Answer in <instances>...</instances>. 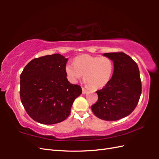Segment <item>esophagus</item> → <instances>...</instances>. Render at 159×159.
<instances>
[{
    "instance_id": "obj_1",
    "label": "esophagus",
    "mask_w": 159,
    "mask_h": 159,
    "mask_svg": "<svg viewBox=\"0 0 159 159\" xmlns=\"http://www.w3.org/2000/svg\"><path fill=\"white\" fill-rule=\"evenodd\" d=\"M82 91H83V93L85 94L87 92V89H86L85 88H84V87H82Z\"/></svg>"
}]
</instances>
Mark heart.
Masks as SVG:
<instances>
[{
    "mask_svg": "<svg viewBox=\"0 0 159 159\" xmlns=\"http://www.w3.org/2000/svg\"><path fill=\"white\" fill-rule=\"evenodd\" d=\"M73 65L67 64L66 72L73 82L83 80L93 89H100L110 81L113 71V63L107 57H93L89 55L77 56Z\"/></svg>",
    "mask_w": 159,
    "mask_h": 159,
    "instance_id": "1",
    "label": "heart"
}]
</instances>
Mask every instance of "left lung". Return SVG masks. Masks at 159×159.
<instances>
[{
  "label": "left lung",
  "instance_id": "obj_1",
  "mask_svg": "<svg viewBox=\"0 0 159 159\" xmlns=\"http://www.w3.org/2000/svg\"><path fill=\"white\" fill-rule=\"evenodd\" d=\"M113 61L112 78L97 91V102L92 106L93 114L101 120L116 121L130 115L135 109L141 93L139 70L136 62L122 52L104 53Z\"/></svg>",
  "mask_w": 159,
  "mask_h": 159
}]
</instances>
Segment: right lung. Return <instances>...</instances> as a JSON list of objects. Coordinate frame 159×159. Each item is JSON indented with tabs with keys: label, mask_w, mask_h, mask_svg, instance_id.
I'll list each match as a JSON object with an SVG mask.
<instances>
[{
	"label": "right lung",
	"mask_w": 159,
	"mask_h": 159,
	"mask_svg": "<svg viewBox=\"0 0 159 159\" xmlns=\"http://www.w3.org/2000/svg\"><path fill=\"white\" fill-rule=\"evenodd\" d=\"M67 59L60 54L31 60L20 74V95L22 105L33 120L55 124L65 120L82 93L80 85L67 79Z\"/></svg>",
	"instance_id": "right-lung-1"
}]
</instances>
